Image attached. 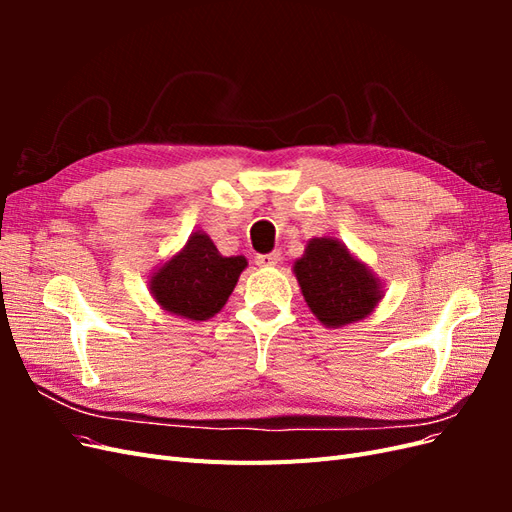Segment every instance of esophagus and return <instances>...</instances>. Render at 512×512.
Masks as SVG:
<instances>
[{"label": "esophagus", "mask_w": 512, "mask_h": 512, "mask_svg": "<svg viewBox=\"0 0 512 512\" xmlns=\"http://www.w3.org/2000/svg\"><path fill=\"white\" fill-rule=\"evenodd\" d=\"M256 262H258L260 267H277L282 262V254L280 252L262 254V256H256Z\"/></svg>", "instance_id": "34e87169"}]
</instances>
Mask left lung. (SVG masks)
Masks as SVG:
<instances>
[{"label":"left lung","instance_id":"1","mask_svg":"<svg viewBox=\"0 0 512 512\" xmlns=\"http://www.w3.org/2000/svg\"><path fill=\"white\" fill-rule=\"evenodd\" d=\"M303 299L320 324L342 329L376 312L384 282L335 237H314L294 260Z\"/></svg>","mask_w":512,"mask_h":512}]
</instances>
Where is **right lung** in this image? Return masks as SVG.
Returning <instances> with one entry per match:
<instances>
[{"label": "right lung", "instance_id": "add662e5", "mask_svg": "<svg viewBox=\"0 0 512 512\" xmlns=\"http://www.w3.org/2000/svg\"><path fill=\"white\" fill-rule=\"evenodd\" d=\"M245 267V256H222L207 232L196 230L179 252L147 275V284L164 312L203 322L222 312Z\"/></svg>", "mask_w": 512, "mask_h": 512}]
</instances>
